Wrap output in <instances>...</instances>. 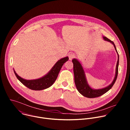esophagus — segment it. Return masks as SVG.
I'll list each match as a JSON object with an SVG mask.
<instances>
[{
  "label": "esophagus",
  "mask_w": 130,
  "mask_h": 130,
  "mask_svg": "<svg viewBox=\"0 0 130 130\" xmlns=\"http://www.w3.org/2000/svg\"><path fill=\"white\" fill-rule=\"evenodd\" d=\"M75 55H74V54L72 53H69L68 54V57H69V59L70 60H71L72 59H73L74 58H75Z\"/></svg>",
  "instance_id": "esophagus-1"
}]
</instances>
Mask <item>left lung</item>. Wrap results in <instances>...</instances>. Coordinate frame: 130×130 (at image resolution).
<instances>
[{
  "instance_id": "left-lung-1",
  "label": "left lung",
  "mask_w": 130,
  "mask_h": 130,
  "mask_svg": "<svg viewBox=\"0 0 130 130\" xmlns=\"http://www.w3.org/2000/svg\"><path fill=\"white\" fill-rule=\"evenodd\" d=\"M103 39L105 41H108L114 45L115 49L118 53L116 46L114 44V43L106 38L105 36L103 37ZM118 61L116 65V74L114 79L112 83H111L108 86L104 87L103 88L99 89H94L91 88L87 82L86 79L85 72L83 70V68L81 64V63L75 59H73L72 60V62L73 64V73L74 77H75V83L76 86V87L80 93L83 96L88 98H93L96 97H98L104 94L107 91H108L111 88H112L116 82V80L118 76V65H119V55L118 54Z\"/></svg>"
}]
</instances>
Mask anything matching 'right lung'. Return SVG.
Here are the masks:
<instances>
[{"instance_id":"1","label":"right lung","mask_w":130,"mask_h":130,"mask_svg":"<svg viewBox=\"0 0 130 130\" xmlns=\"http://www.w3.org/2000/svg\"><path fill=\"white\" fill-rule=\"evenodd\" d=\"M68 59V57L60 59L55 63L46 75L38 79L32 80H25L18 76L14 70V72L18 80L20 81L27 87L32 90H41L49 87L54 83L58 76L62 66Z\"/></svg>"}]
</instances>
